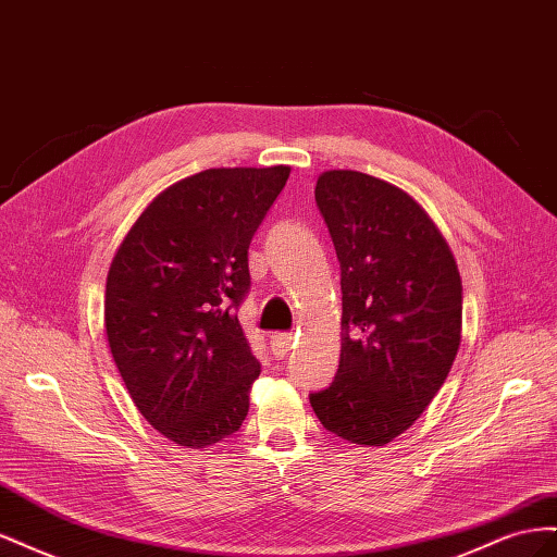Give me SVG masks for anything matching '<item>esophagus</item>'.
Returning <instances> with one entry per match:
<instances>
[{
  "mask_svg": "<svg viewBox=\"0 0 557 557\" xmlns=\"http://www.w3.org/2000/svg\"><path fill=\"white\" fill-rule=\"evenodd\" d=\"M272 350L276 358H285L293 350V334L288 332H274L272 334Z\"/></svg>",
  "mask_w": 557,
  "mask_h": 557,
  "instance_id": "34e87169",
  "label": "esophagus"
}]
</instances>
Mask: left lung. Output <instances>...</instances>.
<instances>
[{
    "mask_svg": "<svg viewBox=\"0 0 557 557\" xmlns=\"http://www.w3.org/2000/svg\"><path fill=\"white\" fill-rule=\"evenodd\" d=\"M315 205L342 267V356L311 407L332 434L385 446L440 393L462 339V281L413 197L362 172L318 176Z\"/></svg>",
    "mask_w": 557,
    "mask_h": 557,
    "instance_id": "1",
    "label": "left lung"
}]
</instances>
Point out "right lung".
Returning a JSON list of instances; mask_svg holds the SVG:
<instances>
[{
    "label": "right lung",
    "mask_w": 557,
    "mask_h": 557,
    "mask_svg": "<svg viewBox=\"0 0 557 557\" xmlns=\"http://www.w3.org/2000/svg\"><path fill=\"white\" fill-rule=\"evenodd\" d=\"M290 166L207 170L160 193L107 276L104 327L134 407L170 442L207 448L248 413L260 362L237 309L248 246Z\"/></svg>",
    "instance_id": "obj_1"
}]
</instances>
